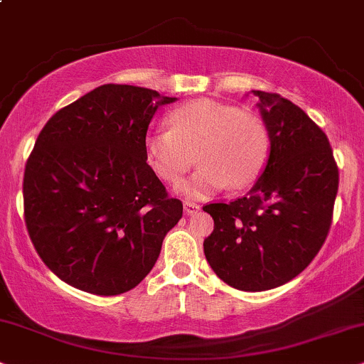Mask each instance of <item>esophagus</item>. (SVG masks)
Wrapping results in <instances>:
<instances>
[{
  "label": "esophagus",
  "mask_w": 364,
  "mask_h": 364,
  "mask_svg": "<svg viewBox=\"0 0 364 364\" xmlns=\"http://www.w3.org/2000/svg\"><path fill=\"white\" fill-rule=\"evenodd\" d=\"M183 208H185L186 215H193L200 210V205L195 203V201H185V203H183Z\"/></svg>",
  "instance_id": "esophagus-1"
}]
</instances>
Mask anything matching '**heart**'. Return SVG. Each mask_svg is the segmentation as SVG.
I'll use <instances>...</instances> for the list:
<instances>
[{
	"mask_svg": "<svg viewBox=\"0 0 364 364\" xmlns=\"http://www.w3.org/2000/svg\"><path fill=\"white\" fill-rule=\"evenodd\" d=\"M169 129H154L144 139V154L156 176L176 183L195 161L201 166L178 190L208 198L230 185L250 186L269 163L270 132L257 114L235 105L195 100L169 114ZM197 158H194V154Z\"/></svg>",
	"mask_w": 364,
	"mask_h": 364,
	"instance_id": "1",
	"label": "heart"
}]
</instances>
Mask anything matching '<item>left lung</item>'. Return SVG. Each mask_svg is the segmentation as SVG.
Masks as SVG:
<instances>
[{
    "mask_svg": "<svg viewBox=\"0 0 364 364\" xmlns=\"http://www.w3.org/2000/svg\"><path fill=\"white\" fill-rule=\"evenodd\" d=\"M270 132L265 171L247 196L203 206L215 227L203 250L213 272L259 292L297 277L333 223L339 171L323 129L291 100L252 90Z\"/></svg>",
    "mask_w": 364,
    "mask_h": 364,
    "instance_id": "left-lung-1",
    "label": "left lung"
}]
</instances>
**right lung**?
<instances>
[{
  "mask_svg": "<svg viewBox=\"0 0 364 364\" xmlns=\"http://www.w3.org/2000/svg\"><path fill=\"white\" fill-rule=\"evenodd\" d=\"M174 97L105 84L55 112L23 176L25 223L36 254L72 287L117 296L158 260L183 203L146 163L144 139Z\"/></svg>",
  "mask_w": 364,
  "mask_h": 364,
  "instance_id": "right-lung-1",
  "label": "right lung"
}]
</instances>
